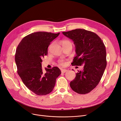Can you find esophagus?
Listing matches in <instances>:
<instances>
[{"label":"esophagus","mask_w":121,"mask_h":121,"mask_svg":"<svg viewBox=\"0 0 121 121\" xmlns=\"http://www.w3.org/2000/svg\"><path fill=\"white\" fill-rule=\"evenodd\" d=\"M66 71H67V70L65 69H61V72L62 73H65Z\"/></svg>","instance_id":"1"}]
</instances>
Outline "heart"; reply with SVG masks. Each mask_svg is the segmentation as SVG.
I'll return each mask as SVG.
<instances>
[{
    "label": "heart",
    "mask_w": 121,
    "mask_h": 121,
    "mask_svg": "<svg viewBox=\"0 0 121 121\" xmlns=\"http://www.w3.org/2000/svg\"><path fill=\"white\" fill-rule=\"evenodd\" d=\"M60 43L62 45L64 48L67 47L68 46H72L73 45V43L71 41L68 39H62L60 41ZM58 62L60 65H65V62L63 60H58Z\"/></svg>",
    "instance_id": "obj_1"
}]
</instances>
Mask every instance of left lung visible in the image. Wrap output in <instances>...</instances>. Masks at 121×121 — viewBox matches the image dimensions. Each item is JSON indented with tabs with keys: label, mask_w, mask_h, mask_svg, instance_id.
I'll list each match as a JSON object with an SVG mask.
<instances>
[{
	"label": "left lung",
	"mask_w": 121,
	"mask_h": 121,
	"mask_svg": "<svg viewBox=\"0 0 121 121\" xmlns=\"http://www.w3.org/2000/svg\"><path fill=\"white\" fill-rule=\"evenodd\" d=\"M73 40L77 55L73 65H84L70 82L72 89L79 94L90 93L99 84L107 65L106 49L103 40L96 34L84 29L62 32Z\"/></svg>",
	"instance_id": "obj_1"
}]
</instances>
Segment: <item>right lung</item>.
Here are the masks:
<instances>
[{
  "instance_id": "add662e5",
  "label": "right lung",
  "mask_w": 121,
  "mask_h": 121,
  "mask_svg": "<svg viewBox=\"0 0 121 121\" xmlns=\"http://www.w3.org/2000/svg\"><path fill=\"white\" fill-rule=\"evenodd\" d=\"M58 34L39 31L23 37L16 50L15 61L17 73L23 84L36 95H46L52 92L56 79L61 73L59 68L45 69L43 73L41 62L48 55L51 42L59 36Z\"/></svg>"
}]
</instances>
